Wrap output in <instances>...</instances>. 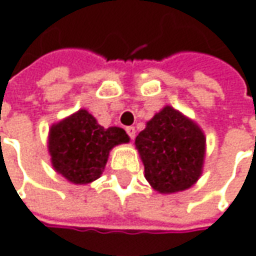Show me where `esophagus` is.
Here are the masks:
<instances>
[{
	"instance_id": "1",
	"label": "esophagus",
	"mask_w": 256,
	"mask_h": 256,
	"mask_svg": "<svg viewBox=\"0 0 256 256\" xmlns=\"http://www.w3.org/2000/svg\"><path fill=\"white\" fill-rule=\"evenodd\" d=\"M126 132H128V137L132 140H134V137H136V128H134L133 126H130V128H126Z\"/></svg>"
}]
</instances>
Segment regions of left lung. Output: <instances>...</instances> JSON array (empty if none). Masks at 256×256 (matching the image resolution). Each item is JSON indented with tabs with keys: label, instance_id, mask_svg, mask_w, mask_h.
<instances>
[{
	"label": "left lung",
	"instance_id": "left-lung-1",
	"mask_svg": "<svg viewBox=\"0 0 256 256\" xmlns=\"http://www.w3.org/2000/svg\"><path fill=\"white\" fill-rule=\"evenodd\" d=\"M134 145L144 164L145 178L156 192L186 190L203 174L204 132L172 106H163L146 122Z\"/></svg>",
	"mask_w": 256,
	"mask_h": 256
}]
</instances>
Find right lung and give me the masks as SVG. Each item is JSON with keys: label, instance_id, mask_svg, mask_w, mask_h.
Instances as JSON below:
<instances>
[{"label": "right lung", "instance_id": "1", "mask_svg": "<svg viewBox=\"0 0 256 256\" xmlns=\"http://www.w3.org/2000/svg\"><path fill=\"white\" fill-rule=\"evenodd\" d=\"M128 141L123 128H104L82 108L50 126L48 152L54 172L68 182L86 185L101 177L112 148Z\"/></svg>", "mask_w": 256, "mask_h": 256}]
</instances>
